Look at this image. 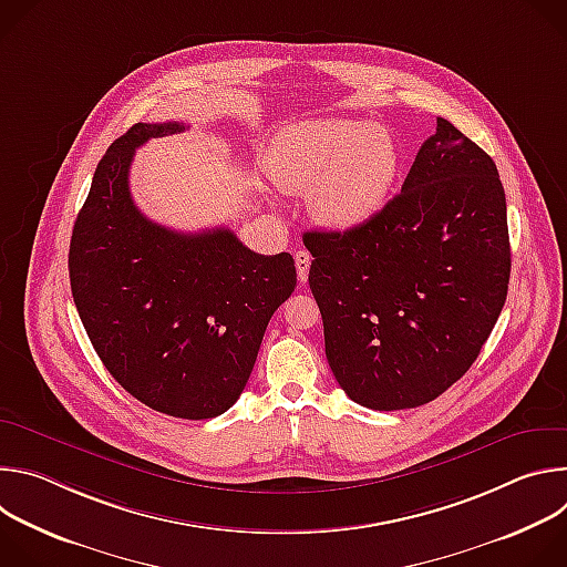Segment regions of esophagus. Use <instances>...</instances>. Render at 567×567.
Returning <instances> with one entry per match:
<instances>
[{"instance_id":"1","label":"esophagus","mask_w":567,"mask_h":567,"mask_svg":"<svg viewBox=\"0 0 567 567\" xmlns=\"http://www.w3.org/2000/svg\"><path fill=\"white\" fill-rule=\"evenodd\" d=\"M293 260H296V269H298V280H300V282H307L309 265H311V256H309L307 251H296Z\"/></svg>"}]
</instances>
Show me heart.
<instances>
[{
  "label": "heart",
  "instance_id": "obj_1",
  "mask_svg": "<svg viewBox=\"0 0 567 567\" xmlns=\"http://www.w3.org/2000/svg\"><path fill=\"white\" fill-rule=\"evenodd\" d=\"M269 168L285 193L309 197L318 224L352 230L388 204L401 173V150L383 125L309 118L280 130Z\"/></svg>",
  "mask_w": 567,
  "mask_h": 567
}]
</instances>
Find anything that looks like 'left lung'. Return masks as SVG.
<instances>
[{
    "mask_svg": "<svg viewBox=\"0 0 567 567\" xmlns=\"http://www.w3.org/2000/svg\"><path fill=\"white\" fill-rule=\"evenodd\" d=\"M309 289L346 394L403 411L449 390L507 300L512 249L494 158L446 118L383 210L352 230H307Z\"/></svg>",
    "mask_w": 567,
    "mask_h": 567,
    "instance_id": "obj_1",
    "label": "left lung"
}]
</instances>
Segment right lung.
Returning <instances> with one entry per match:
<instances>
[{"label":"right lung","mask_w":567,"mask_h":567,"mask_svg":"<svg viewBox=\"0 0 567 567\" xmlns=\"http://www.w3.org/2000/svg\"><path fill=\"white\" fill-rule=\"evenodd\" d=\"M184 130L136 123L107 147L73 224L69 280L96 354L132 396L210 420L245 390L296 267L289 254H254L228 228L177 233L136 208L134 150Z\"/></svg>","instance_id":"add662e5"}]
</instances>
